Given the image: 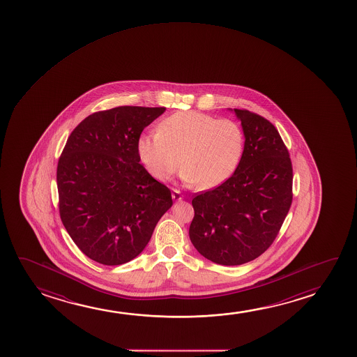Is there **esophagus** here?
Here are the masks:
<instances>
[{
  "instance_id": "1",
  "label": "esophagus",
  "mask_w": 357,
  "mask_h": 357,
  "mask_svg": "<svg viewBox=\"0 0 357 357\" xmlns=\"http://www.w3.org/2000/svg\"><path fill=\"white\" fill-rule=\"evenodd\" d=\"M172 197H173V200L174 201H181L184 196L181 195V191L173 189V191H172Z\"/></svg>"
}]
</instances>
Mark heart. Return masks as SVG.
<instances>
[{
  "label": "heart",
  "mask_w": 357,
  "mask_h": 357,
  "mask_svg": "<svg viewBox=\"0 0 357 357\" xmlns=\"http://www.w3.org/2000/svg\"><path fill=\"white\" fill-rule=\"evenodd\" d=\"M244 142L243 129L234 121L184 111L165 118L156 132L140 135L137 155L158 181H166L183 165L185 184L210 190L234 173Z\"/></svg>",
  "instance_id": "heart-1"
}]
</instances>
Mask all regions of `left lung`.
Instances as JSON below:
<instances>
[{"mask_svg":"<svg viewBox=\"0 0 357 357\" xmlns=\"http://www.w3.org/2000/svg\"><path fill=\"white\" fill-rule=\"evenodd\" d=\"M245 135L234 174L196 195L189 228L204 257L223 266L257 259L272 245L293 201V166L273 124L248 109L234 108Z\"/></svg>","mask_w":357,"mask_h":357,"instance_id":"8db88e82","label":"left lung"}]
</instances>
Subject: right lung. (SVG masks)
<instances>
[{"instance_id":"right-lung-1","label":"right lung","mask_w":357,"mask_h":357,"mask_svg":"<svg viewBox=\"0 0 357 357\" xmlns=\"http://www.w3.org/2000/svg\"><path fill=\"white\" fill-rule=\"evenodd\" d=\"M165 111L121 106L93 113L69 135L59 157L61 220L80 251L98 264L135 259L173 205L171 190L137 155L142 130Z\"/></svg>"}]
</instances>
